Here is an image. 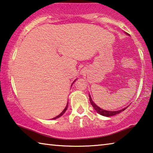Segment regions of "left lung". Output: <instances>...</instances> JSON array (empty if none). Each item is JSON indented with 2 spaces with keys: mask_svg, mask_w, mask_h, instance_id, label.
I'll list each match as a JSON object with an SVG mask.
<instances>
[{
  "mask_svg": "<svg viewBox=\"0 0 153 153\" xmlns=\"http://www.w3.org/2000/svg\"><path fill=\"white\" fill-rule=\"evenodd\" d=\"M89 98H90V102H91V105H93V107L94 108V110H95L99 114L104 116H114V115H116L117 114H119L121 111L125 110V109H127V108H125L124 109H123V110H118V111H107V110H103V109H101L100 108H99L97 105H95V103H94L93 100H92V99L91 97V96L89 95Z\"/></svg>",
  "mask_w": 153,
  "mask_h": 153,
  "instance_id": "obj_1",
  "label": "left lung"
}]
</instances>
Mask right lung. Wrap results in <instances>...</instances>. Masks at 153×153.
<instances>
[{
    "instance_id": "add662e5",
    "label": "right lung",
    "mask_w": 153,
    "mask_h": 153,
    "mask_svg": "<svg viewBox=\"0 0 153 153\" xmlns=\"http://www.w3.org/2000/svg\"><path fill=\"white\" fill-rule=\"evenodd\" d=\"M67 108H68V103H67V105H66V107H65V108L64 109V110L63 111H62V112L61 113H60V114L59 115V116H56V117H55V118H53V119H56V118H59V117H60V116H61L62 115H63V114L65 112V111H66L67 110Z\"/></svg>"
}]
</instances>
